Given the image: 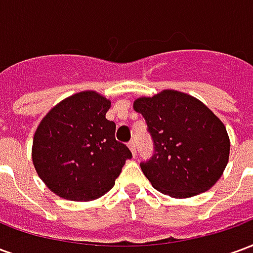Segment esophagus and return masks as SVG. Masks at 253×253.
<instances>
[{"label":"esophagus","instance_id":"34e87169","mask_svg":"<svg viewBox=\"0 0 253 253\" xmlns=\"http://www.w3.org/2000/svg\"><path fill=\"white\" fill-rule=\"evenodd\" d=\"M128 148H130V150H131L132 156H135V153H137V149H135V142H134V141H130V142H128Z\"/></svg>","mask_w":253,"mask_h":253}]
</instances>
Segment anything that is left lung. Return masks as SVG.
Returning <instances> with one entry per match:
<instances>
[{
    "mask_svg": "<svg viewBox=\"0 0 253 253\" xmlns=\"http://www.w3.org/2000/svg\"><path fill=\"white\" fill-rule=\"evenodd\" d=\"M154 143L141 163L143 175L160 192L190 198L211 188L228 164V132L206 105L190 94L163 90L134 101Z\"/></svg>",
    "mask_w": 253,
    "mask_h": 253,
    "instance_id": "left-lung-1",
    "label": "left lung"
}]
</instances>
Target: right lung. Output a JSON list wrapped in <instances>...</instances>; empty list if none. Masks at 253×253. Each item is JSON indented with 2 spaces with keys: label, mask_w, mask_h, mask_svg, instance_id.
Wrapping results in <instances>:
<instances>
[{
  "label": "right lung",
  "mask_w": 253,
  "mask_h": 253,
  "mask_svg": "<svg viewBox=\"0 0 253 253\" xmlns=\"http://www.w3.org/2000/svg\"><path fill=\"white\" fill-rule=\"evenodd\" d=\"M110 100L80 92L55 105L34 137L32 160L42 180L69 201H93L114 187L130 149L115 139L116 125L105 119Z\"/></svg>",
  "instance_id": "right-lung-1"
}]
</instances>
